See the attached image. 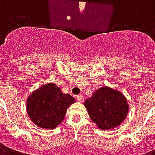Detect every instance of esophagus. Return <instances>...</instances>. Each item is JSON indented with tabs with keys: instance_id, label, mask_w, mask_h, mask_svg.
Here are the masks:
<instances>
[{
	"instance_id": "esophagus-1",
	"label": "esophagus",
	"mask_w": 155,
	"mask_h": 155,
	"mask_svg": "<svg viewBox=\"0 0 155 155\" xmlns=\"http://www.w3.org/2000/svg\"><path fill=\"white\" fill-rule=\"evenodd\" d=\"M76 100L79 102H83L84 101V95L83 94H79L76 96Z\"/></svg>"
}]
</instances>
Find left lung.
Wrapping results in <instances>:
<instances>
[{"instance_id": "obj_1", "label": "left lung", "mask_w": 155, "mask_h": 155, "mask_svg": "<svg viewBox=\"0 0 155 155\" xmlns=\"http://www.w3.org/2000/svg\"><path fill=\"white\" fill-rule=\"evenodd\" d=\"M84 106L93 122L101 130L117 127L125 119L129 105L126 98L120 91L110 87H103L87 99Z\"/></svg>"}]
</instances>
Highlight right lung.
Wrapping results in <instances>:
<instances>
[{
    "mask_svg": "<svg viewBox=\"0 0 155 155\" xmlns=\"http://www.w3.org/2000/svg\"><path fill=\"white\" fill-rule=\"evenodd\" d=\"M71 94H63L53 83L45 84L29 96L27 113L34 123L42 129H54L64 120L67 108L74 103Z\"/></svg>",
    "mask_w": 155,
    "mask_h": 155,
    "instance_id": "add662e5",
    "label": "right lung"
}]
</instances>
